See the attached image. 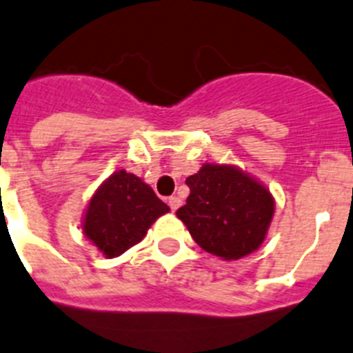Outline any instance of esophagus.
Here are the masks:
<instances>
[{"mask_svg": "<svg viewBox=\"0 0 353 353\" xmlns=\"http://www.w3.org/2000/svg\"><path fill=\"white\" fill-rule=\"evenodd\" d=\"M167 202H168V206H170V210H172V211H176L177 208L181 206V199L176 197V195H172V197H168Z\"/></svg>", "mask_w": 353, "mask_h": 353, "instance_id": "1", "label": "esophagus"}]
</instances>
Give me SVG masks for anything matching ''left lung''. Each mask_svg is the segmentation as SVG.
Instances as JSON below:
<instances>
[{
    "label": "left lung",
    "instance_id": "1",
    "mask_svg": "<svg viewBox=\"0 0 353 353\" xmlns=\"http://www.w3.org/2000/svg\"><path fill=\"white\" fill-rule=\"evenodd\" d=\"M190 195L176 211L195 243L225 261L261 247L274 219L270 190L234 165L204 163L186 177Z\"/></svg>",
    "mask_w": 353,
    "mask_h": 353
}]
</instances>
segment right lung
<instances>
[{
	"instance_id": "obj_1",
	"label": "right lung",
	"mask_w": 353,
	"mask_h": 353,
	"mask_svg": "<svg viewBox=\"0 0 353 353\" xmlns=\"http://www.w3.org/2000/svg\"><path fill=\"white\" fill-rule=\"evenodd\" d=\"M170 208L134 174L117 170L96 190L83 216V232L106 257H117L142 241Z\"/></svg>"
}]
</instances>
